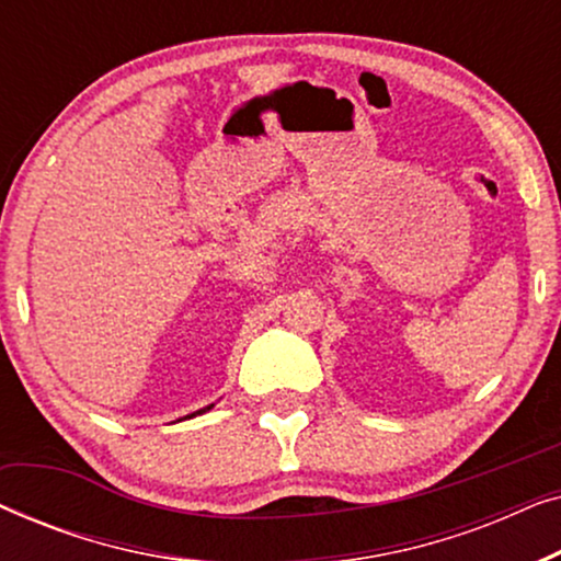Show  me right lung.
Listing matches in <instances>:
<instances>
[{"label": "right lung", "instance_id": "right-lung-1", "mask_svg": "<svg viewBox=\"0 0 561 561\" xmlns=\"http://www.w3.org/2000/svg\"><path fill=\"white\" fill-rule=\"evenodd\" d=\"M214 405V403H211ZM211 405H206V409H202V411H196V413H204V411H209L211 409ZM196 413H191V416H196Z\"/></svg>", "mask_w": 561, "mask_h": 561}]
</instances>
